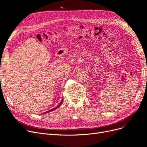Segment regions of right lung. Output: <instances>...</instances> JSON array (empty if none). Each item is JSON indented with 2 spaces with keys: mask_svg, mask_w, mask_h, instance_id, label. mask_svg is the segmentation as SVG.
Wrapping results in <instances>:
<instances>
[{
  "mask_svg": "<svg viewBox=\"0 0 147 147\" xmlns=\"http://www.w3.org/2000/svg\"><path fill=\"white\" fill-rule=\"evenodd\" d=\"M63 98L62 99V100H61V103L57 106V107H55V108H54L53 109H51V110H49V111H47V112H45V113H44L43 114H45V113H49V112H50V111H53V110H55V109H57L58 108H59V106L62 104V103H63Z\"/></svg>",
  "mask_w": 147,
  "mask_h": 147,
  "instance_id": "right-lung-1",
  "label": "right lung"
}]
</instances>
